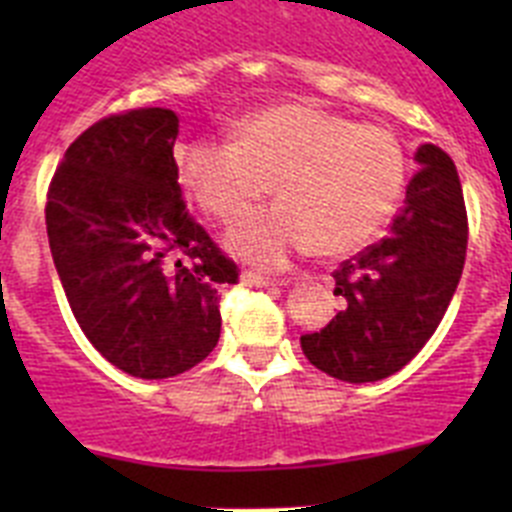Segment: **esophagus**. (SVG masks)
<instances>
[{
  "label": "esophagus",
  "instance_id": "esophagus-1",
  "mask_svg": "<svg viewBox=\"0 0 512 512\" xmlns=\"http://www.w3.org/2000/svg\"><path fill=\"white\" fill-rule=\"evenodd\" d=\"M241 282L246 284V287H274V284H282L279 279L264 277V274H256V271H243Z\"/></svg>",
  "mask_w": 512,
  "mask_h": 512
}]
</instances>
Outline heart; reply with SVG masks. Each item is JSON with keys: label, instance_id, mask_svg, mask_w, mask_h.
I'll return each instance as SVG.
<instances>
[{"label": "heart", "instance_id": "obj_1", "mask_svg": "<svg viewBox=\"0 0 512 512\" xmlns=\"http://www.w3.org/2000/svg\"><path fill=\"white\" fill-rule=\"evenodd\" d=\"M176 176L202 212L230 225L261 197L279 202L235 225L228 243L253 264L295 253L343 256L372 241L408 184V153L392 130L359 125L310 102L246 117L230 140L176 148Z\"/></svg>", "mask_w": 512, "mask_h": 512}]
</instances>
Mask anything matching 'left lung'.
<instances>
[{"mask_svg": "<svg viewBox=\"0 0 512 512\" xmlns=\"http://www.w3.org/2000/svg\"><path fill=\"white\" fill-rule=\"evenodd\" d=\"M415 161L390 235L333 271L341 310L300 338L307 361L341 382L400 372L436 333L461 279L469 223L456 166L433 143Z\"/></svg>", "mask_w": 512, "mask_h": 512, "instance_id": "8db88e82", "label": "left lung"}]
</instances>
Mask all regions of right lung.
<instances>
[{
    "instance_id": "1",
    "label": "right lung",
    "mask_w": 512,
    "mask_h": 512,
    "mask_svg": "<svg viewBox=\"0 0 512 512\" xmlns=\"http://www.w3.org/2000/svg\"><path fill=\"white\" fill-rule=\"evenodd\" d=\"M179 117L140 107L102 117L63 153L48 187L53 264L76 323L130 377L166 379L210 356L220 284L238 266L187 210Z\"/></svg>"
}]
</instances>
